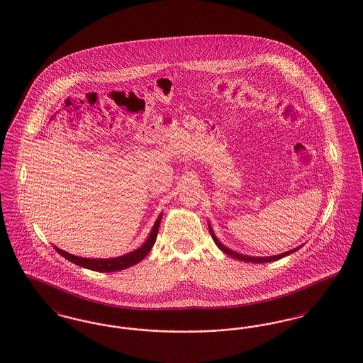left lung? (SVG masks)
Returning <instances> with one entry per match:
<instances>
[{"label": "left lung", "mask_w": 363, "mask_h": 363, "mask_svg": "<svg viewBox=\"0 0 363 363\" xmlns=\"http://www.w3.org/2000/svg\"><path fill=\"white\" fill-rule=\"evenodd\" d=\"M208 227H209V233H211V237L213 238V242H215V243L218 245V247H219V249H222V250L225 252V255H228V256H231V257H234V259L245 261V262L250 261V262H256V264H261V262H269V261H277V259H283V257H286V256L291 255V253H294L295 250H298V249H299V247H296V249H293V250H290V252H286V253H281V255H277V256H271V257H250V256H243V255H241V253H237V252H234V250H231V249L225 247V245H223L222 242L219 241V240L216 238V235L213 234V231H212V228H211V225H209V223H208Z\"/></svg>", "instance_id": "left-lung-1"}]
</instances>
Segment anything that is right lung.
Listing matches in <instances>:
<instances>
[{"mask_svg":"<svg viewBox=\"0 0 363 363\" xmlns=\"http://www.w3.org/2000/svg\"><path fill=\"white\" fill-rule=\"evenodd\" d=\"M160 219H162V213L157 216L156 219L155 225L152 227L151 233H150V237L148 240L145 241V243L143 246H140L136 250L128 253V255H123L120 257H114V259H86V257H77V256H73L70 253H67L65 250L54 246V249L67 259H69L70 262L79 265V267H83L86 269H91V271H96V272H116V271H122V269H126L135 264L140 262L141 259H144L151 247L154 246V243L156 241V235H157V231H159V225H160Z\"/></svg>","mask_w":363,"mask_h":363,"instance_id":"add662e5","label":"right lung"}]
</instances>
